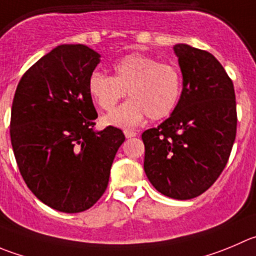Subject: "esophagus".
<instances>
[{
    "mask_svg": "<svg viewBox=\"0 0 256 256\" xmlns=\"http://www.w3.org/2000/svg\"><path fill=\"white\" fill-rule=\"evenodd\" d=\"M138 133L136 132V130H124V136H126V138H132V137H136Z\"/></svg>",
    "mask_w": 256,
    "mask_h": 256,
    "instance_id": "esophagus-1",
    "label": "esophagus"
}]
</instances>
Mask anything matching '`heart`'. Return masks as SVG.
Listing matches in <instances>:
<instances>
[{
  "mask_svg": "<svg viewBox=\"0 0 256 256\" xmlns=\"http://www.w3.org/2000/svg\"><path fill=\"white\" fill-rule=\"evenodd\" d=\"M114 76L94 72L88 80V92L104 110H112L128 92L130 100L104 116L109 126H137L146 116L152 120L166 118L174 112L181 96L178 70L160 64L142 54H130L113 65Z\"/></svg>",
  "mask_w": 256,
  "mask_h": 256,
  "instance_id": "obj_1",
  "label": "heart"
}]
</instances>
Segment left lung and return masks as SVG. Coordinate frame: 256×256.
I'll return each mask as SVG.
<instances>
[{"mask_svg":"<svg viewBox=\"0 0 256 256\" xmlns=\"http://www.w3.org/2000/svg\"><path fill=\"white\" fill-rule=\"evenodd\" d=\"M184 88L170 118L143 132L144 172L158 192L190 200L210 188L225 168L236 136L234 84L212 54L174 46Z\"/></svg>","mask_w":256,"mask_h":256,"instance_id":"8db88e82","label":"left lung"}]
</instances>
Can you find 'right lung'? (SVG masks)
<instances>
[{"mask_svg": "<svg viewBox=\"0 0 256 256\" xmlns=\"http://www.w3.org/2000/svg\"><path fill=\"white\" fill-rule=\"evenodd\" d=\"M100 62L93 48L59 45L21 78L11 109L12 150L24 181L41 202L62 212L90 208L106 190L124 142L98 118L88 80Z\"/></svg>", "mask_w": 256, "mask_h": 256, "instance_id": "obj_1", "label": "right lung"}]
</instances>
